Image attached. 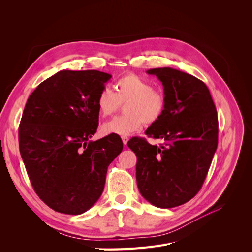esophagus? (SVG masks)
Returning <instances> with one entry per match:
<instances>
[{"label":"esophagus","mask_w":252,"mask_h":252,"mask_svg":"<svg viewBox=\"0 0 252 252\" xmlns=\"http://www.w3.org/2000/svg\"><path fill=\"white\" fill-rule=\"evenodd\" d=\"M122 140H123L124 145L126 146V145L127 144V141H128V137H126V136H123V137H122Z\"/></svg>","instance_id":"1"}]
</instances>
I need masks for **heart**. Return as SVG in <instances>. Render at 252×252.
Wrapping results in <instances>:
<instances>
[{"mask_svg":"<svg viewBox=\"0 0 252 252\" xmlns=\"http://www.w3.org/2000/svg\"><path fill=\"white\" fill-rule=\"evenodd\" d=\"M114 89L115 92L107 87L100 91L98 110L102 116L111 115L126 100V113L106 122L102 126L104 134L126 136L141 128L144 123L152 125L163 116L167 104L165 96L140 76L126 74L118 79Z\"/></svg>","mask_w":252,"mask_h":252,"instance_id":"1","label":"heart"}]
</instances>
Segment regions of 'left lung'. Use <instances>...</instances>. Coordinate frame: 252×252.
<instances>
[{
    "instance_id": "obj_1",
    "label": "left lung",
    "mask_w": 252,
    "mask_h": 252,
    "mask_svg": "<svg viewBox=\"0 0 252 252\" xmlns=\"http://www.w3.org/2000/svg\"><path fill=\"white\" fill-rule=\"evenodd\" d=\"M147 73L162 83L167 104L163 116L145 134L164 145L157 147L135 137L127 146L137 155L141 195L154 206L171 208L191 200L202 187L218 147V114L200 79L170 67Z\"/></svg>"
}]
</instances>
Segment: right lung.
Instances as JSON below:
<instances>
[{
	"label": "right lung",
	"mask_w": 252,
	"mask_h": 252,
	"mask_svg": "<svg viewBox=\"0 0 252 252\" xmlns=\"http://www.w3.org/2000/svg\"><path fill=\"white\" fill-rule=\"evenodd\" d=\"M111 74L61 70L32 93L19 125V150L37 196L66 215L86 213L100 198L109 164L123 151L119 136L97 131V97Z\"/></svg>",
	"instance_id": "1"
}]
</instances>
